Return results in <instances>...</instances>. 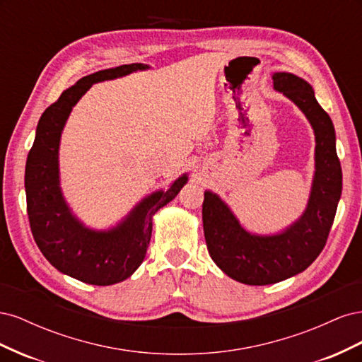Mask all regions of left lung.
I'll return each instance as SVG.
<instances>
[{
  "label": "left lung",
  "instance_id": "8db88e82",
  "mask_svg": "<svg viewBox=\"0 0 362 362\" xmlns=\"http://www.w3.org/2000/svg\"><path fill=\"white\" fill-rule=\"evenodd\" d=\"M273 89L286 95L308 119L315 136V170L302 216L278 234H252L216 193L205 190L202 222L210 257L229 278L247 286H269L311 266L329 235L343 189L334 124L317 103L310 83L290 72L272 75Z\"/></svg>",
  "mask_w": 362,
  "mask_h": 362
}]
</instances>
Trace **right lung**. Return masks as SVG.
Instances as JSON below:
<instances>
[{
  "label": "right lung",
  "instance_id": "1",
  "mask_svg": "<svg viewBox=\"0 0 362 362\" xmlns=\"http://www.w3.org/2000/svg\"><path fill=\"white\" fill-rule=\"evenodd\" d=\"M145 69H149L148 64L133 63L83 76L43 112L35 144L28 152L25 194L35 242L43 257L59 272L92 286H112L133 275L146 255L152 217L189 181L187 173L181 175L166 192L158 190L146 196L116 226L100 231L78 221L63 198L59 148L72 107L92 84Z\"/></svg>",
  "mask_w": 362,
  "mask_h": 362
}]
</instances>
